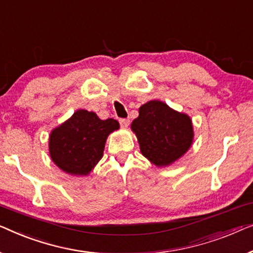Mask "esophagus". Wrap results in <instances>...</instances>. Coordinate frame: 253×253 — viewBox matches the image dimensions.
<instances>
[{
	"label": "esophagus",
	"mask_w": 253,
	"mask_h": 253,
	"mask_svg": "<svg viewBox=\"0 0 253 253\" xmlns=\"http://www.w3.org/2000/svg\"><path fill=\"white\" fill-rule=\"evenodd\" d=\"M120 125L124 128H127L129 126V119H120Z\"/></svg>",
	"instance_id": "34e87169"
}]
</instances>
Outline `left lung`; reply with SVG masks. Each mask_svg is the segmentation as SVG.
I'll return each mask as SVG.
<instances>
[{"label":"left lung","mask_w":253,"mask_h":253,"mask_svg":"<svg viewBox=\"0 0 253 253\" xmlns=\"http://www.w3.org/2000/svg\"><path fill=\"white\" fill-rule=\"evenodd\" d=\"M141 154L157 167L172 165L189 150L194 142L190 117L152 99L141 105L130 125Z\"/></svg>","instance_id":"8db88e82"}]
</instances>
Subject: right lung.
Wrapping results in <instances>:
<instances>
[{
    "instance_id": "add662e5",
    "label": "right lung",
    "mask_w": 253,
    "mask_h": 253,
    "mask_svg": "<svg viewBox=\"0 0 253 253\" xmlns=\"http://www.w3.org/2000/svg\"><path fill=\"white\" fill-rule=\"evenodd\" d=\"M119 123L102 120L92 111L77 110L49 135V156L63 172L86 176L103 157L106 138L119 129Z\"/></svg>"
}]
</instances>
